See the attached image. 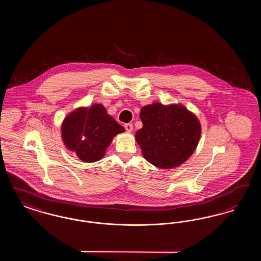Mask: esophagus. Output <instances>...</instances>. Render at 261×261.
Instances as JSON below:
<instances>
[{"label": "esophagus", "instance_id": "esophagus-1", "mask_svg": "<svg viewBox=\"0 0 261 261\" xmlns=\"http://www.w3.org/2000/svg\"><path fill=\"white\" fill-rule=\"evenodd\" d=\"M124 128L127 132H132L133 131V125L131 124V123H126L124 125Z\"/></svg>", "mask_w": 261, "mask_h": 261}]
</instances>
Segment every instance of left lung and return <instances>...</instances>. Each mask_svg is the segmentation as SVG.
<instances>
[{"mask_svg":"<svg viewBox=\"0 0 261 261\" xmlns=\"http://www.w3.org/2000/svg\"><path fill=\"white\" fill-rule=\"evenodd\" d=\"M143 127L135 134L144 158L162 169L180 166L197 149L201 126L181 103L153 102L141 109Z\"/></svg>","mask_w":261,"mask_h":261,"instance_id":"obj_1","label":"left lung"}]
</instances>
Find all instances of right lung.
<instances>
[{
    "label": "right lung",
    "mask_w": 261,
    "mask_h": 261,
    "mask_svg": "<svg viewBox=\"0 0 261 261\" xmlns=\"http://www.w3.org/2000/svg\"><path fill=\"white\" fill-rule=\"evenodd\" d=\"M124 131L101 103L75 109L65 116L61 127L65 148L88 163L101 160L113 138Z\"/></svg>",
    "instance_id": "add662e5"
}]
</instances>
